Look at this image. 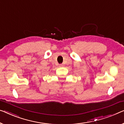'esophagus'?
I'll use <instances>...</instances> for the list:
<instances>
[{
    "instance_id": "1",
    "label": "esophagus",
    "mask_w": 124,
    "mask_h": 124,
    "mask_svg": "<svg viewBox=\"0 0 124 124\" xmlns=\"http://www.w3.org/2000/svg\"><path fill=\"white\" fill-rule=\"evenodd\" d=\"M59 67H64V64H59Z\"/></svg>"
}]
</instances>
